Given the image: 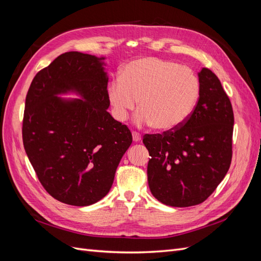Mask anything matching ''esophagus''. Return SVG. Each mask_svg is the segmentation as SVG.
I'll return each instance as SVG.
<instances>
[{
	"instance_id": "esophagus-1",
	"label": "esophagus",
	"mask_w": 261,
	"mask_h": 261,
	"mask_svg": "<svg viewBox=\"0 0 261 261\" xmlns=\"http://www.w3.org/2000/svg\"><path fill=\"white\" fill-rule=\"evenodd\" d=\"M132 135H133V140L135 141V143H137V141H140V140H141V136H140V134H139V133H137V132H133V133H132Z\"/></svg>"
}]
</instances>
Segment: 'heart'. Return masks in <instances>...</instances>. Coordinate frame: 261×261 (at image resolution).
<instances>
[{
    "mask_svg": "<svg viewBox=\"0 0 261 261\" xmlns=\"http://www.w3.org/2000/svg\"><path fill=\"white\" fill-rule=\"evenodd\" d=\"M199 97L200 81L192 68L159 58L127 63L108 88V101L116 120L125 121L138 100L136 123L153 124L161 132L175 130L185 124Z\"/></svg>",
    "mask_w": 261,
    "mask_h": 261,
    "instance_id": "1",
    "label": "heart"
}]
</instances>
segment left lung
<instances>
[{"label":"left lung","instance_id":"1","mask_svg":"<svg viewBox=\"0 0 261 261\" xmlns=\"http://www.w3.org/2000/svg\"><path fill=\"white\" fill-rule=\"evenodd\" d=\"M200 97L191 117L172 132L144 136L149 151L147 174L151 194L171 207L206 200L230 169L234 114L215 73H198Z\"/></svg>","mask_w":261,"mask_h":261}]
</instances>
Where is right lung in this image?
I'll use <instances>...</instances> for the list:
<instances>
[{
	"instance_id": "add662e5",
	"label": "right lung",
	"mask_w": 261,
	"mask_h": 261,
	"mask_svg": "<svg viewBox=\"0 0 261 261\" xmlns=\"http://www.w3.org/2000/svg\"><path fill=\"white\" fill-rule=\"evenodd\" d=\"M105 58L66 52L31 82L22 120V143L43 188L57 200L89 206L109 193L130 146L132 133L107 110ZM77 92L82 99L58 94Z\"/></svg>"
}]
</instances>
